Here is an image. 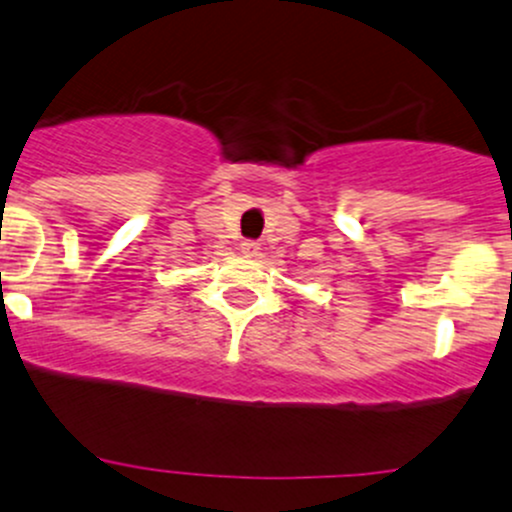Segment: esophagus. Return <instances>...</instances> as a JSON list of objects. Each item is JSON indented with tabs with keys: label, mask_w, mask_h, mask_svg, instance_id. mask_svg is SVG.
Masks as SVG:
<instances>
[{
	"label": "esophagus",
	"mask_w": 512,
	"mask_h": 512,
	"mask_svg": "<svg viewBox=\"0 0 512 512\" xmlns=\"http://www.w3.org/2000/svg\"><path fill=\"white\" fill-rule=\"evenodd\" d=\"M240 252H242V257H257V252H260V245H257V242H252V240H245V242H240Z\"/></svg>",
	"instance_id": "1"
}]
</instances>
